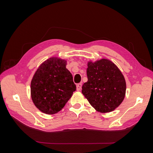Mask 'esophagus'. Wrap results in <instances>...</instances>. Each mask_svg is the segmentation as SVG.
I'll return each mask as SVG.
<instances>
[{"label":"esophagus","mask_w":153,"mask_h":153,"mask_svg":"<svg viewBox=\"0 0 153 153\" xmlns=\"http://www.w3.org/2000/svg\"><path fill=\"white\" fill-rule=\"evenodd\" d=\"M82 84H78L76 85V90L77 91H81L82 89Z\"/></svg>","instance_id":"esophagus-1"}]
</instances>
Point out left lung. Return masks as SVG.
Listing matches in <instances>:
<instances>
[{
	"instance_id": "obj_1",
	"label": "left lung",
	"mask_w": 153,
	"mask_h": 153,
	"mask_svg": "<svg viewBox=\"0 0 153 153\" xmlns=\"http://www.w3.org/2000/svg\"><path fill=\"white\" fill-rule=\"evenodd\" d=\"M88 80L82 86V94L100 112L114 110L121 105L126 94L124 77L119 68L109 60L103 59L88 62Z\"/></svg>"
}]
</instances>
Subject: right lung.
I'll return each instance as SVG.
<instances>
[{
	"label": "right lung",
	"mask_w": 153,
	"mask_h": 153,
	"mask_svg": "<svg viewBox=\"0 0 153 153\" xmlns=\"http://www.w3.org/2000/svg\"><path fill=\"white\" fill-rule=\"evenodd\" d=\"M66 66L65 60L50 58L41 64L32 78L31 98L43 113L59 112L76 91L73 76Z\"/></svg>",
	"instance_id": "obj_1"
}]
</instances>
